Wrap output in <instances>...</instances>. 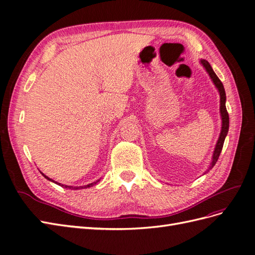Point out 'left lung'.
I'll list each match as a JSON object with an SVG mask.
<instances>
[{"instance_id":"1","label":"left lung","mask_w":255,"mask_h":255,"mask_svg":"<svg viewBox=\"0 0 255 255\" xmlns=\"http://www.w3.org/2000/svg\"><path fill=\"white\" fill-rule=\"evenodd\" d=\"M200 61H201L202 66L205 68V70L207 71L208 75L211 76L213 83L215 84L216 88L218 89L219 95H220V116H221V120H222V126H221V132H220V135L218 138V141H217V143H216V146H215V151L213 154V160H212L210 168H208V170H207V171H210V169H212L215 166L216 161H217L219 158V155H220L222 146H223V142H225L226 136L228 135V132H229V114L227 112V107H226L227 97H226V91H225V87H223V84L218 79V76L216 75V73L213 70V68L211 67L210 63H208L207 60L201 59Z\"/></svg>"}]
</instances>
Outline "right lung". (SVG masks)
Segmentation results:
<instances>
[{"mask_svg": "<svg viewBox=\"0 0 255 255\" xmlns=\"http://www.w3.org/2000/svg\"><path fill=\"white\" fill-rule=\"evenodd\" d=\"M41 174L45 177V179L47 180H49V181H51V182H53V183H55V184H57V185H59V186H61V187H64V188H69V189H83V188H88V187H91V186H94L95 184H97L98 183V181L97 182H94V183H91V184H88V185H85V186H80V187H73V186H68V185H63V184H60V183H57V182H55V181H53L52 179H50L49 176H47V175H44L42 172H41Z\"/></svg>", "mask_w": 255, "mask_h": 255, "instance_id": "obj_1", "label": "right lung"}]
</instances>
